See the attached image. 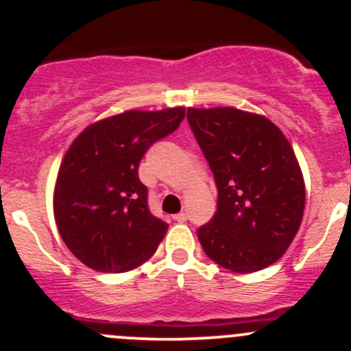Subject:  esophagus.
<instances>
[{"label":"esophagus","mask_w":351,"mask_h":351,"mask_svg":"<svg viewBox=\"0 0 351 351\" xmlns=\"http://www.w3.org/2000/svg\"><path fill=\"white\" fill-rule=\"evenodd\" d=\"M173 219H175L176 222H185L186 221V214H185V212H180V214L173 215Z\"/></svg>","instance_id":"esophagus-1"}]
</instances>
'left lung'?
<instances>
[{
  "label": "left lung",
  "instance_id": "obj_1",
  "mask_svg": "<svg viewBox=\"0 0 351 351\" xmlns=\"http://www.w3.org/2000/svg\"><path fill=\"white\" fill-rule=\"evenodd\" d=\"M186 117L217 185V210L197 231L205 254L236 274L270 267L295 238L306 205L292 146L258 113L215 107Z\"/></svg>",
  "mask_w": 351,
  "mask_h": 351
}]
</instances>
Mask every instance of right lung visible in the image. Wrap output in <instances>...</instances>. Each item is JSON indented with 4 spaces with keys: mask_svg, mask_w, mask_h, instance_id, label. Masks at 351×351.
<instances>
[{
    "mask_svg": "<svg viewBox=\"0 0 351 351\" xmlns=\"http://www.w3.org/2000/svg\"><path fill=\"white\" fill-rule=\"evenodd\" d=\"M185 108L127 110L88 125L66 151L54 186L62 241L86 267L123 274L149 260L168 224L147 208L137 175L149 146L178 129Z\"/></svg>",
    "mask_w": 351,
    "mask_h": 351,
    "instance_id": "obj_1",
    "label": "right lung"
}]
</instances>
